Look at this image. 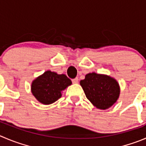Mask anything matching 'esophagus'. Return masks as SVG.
<instances>
[{"mask_svg":"<svg viewBox=\"0 0 146 146\" xmlns=\"http://www.w3.org/2000/svg\"><path fill=\"white\" fill-rule=\"evenodd\" d=\"M78 78H77V77H76V78H74V79H72V82L73 83H74V84H76V83H78Z\"/></svg>","mask_w":146,"mask_h":146,"instance_id":"obj_1","label":"esophagus"}]
</instances>
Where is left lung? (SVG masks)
Returning <instances> with one entry per match:
<instances>
[{
  "label": "left lung",
  "instance_id": "1",
  "mask_svg": "<svg viewBox=\"0 0 146 146\" xmlns=\"http://www.w3.org/2000/svg\"><path fill=\"white\" fill-rule=\"evenodd\" d=\"M86 97L94 106L101 110L110 108L117 101L120 87L115 79L107 75L90 73L80 81Z\"/></svg>",
  "mask_w": 146,
  "mask_h": 146
}]
</instances>
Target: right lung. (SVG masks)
Masks as SVG:
<instances>
[{
    "label": "right lung",
    "mask_w": 146,
    "mask_h": 146,
    "mask_svg": "<svg viewBox=\"0 0 146 146\" xmlns=\"http://www.w3.org/2000/svg\"><path fill=\"white\" fill-rule=\"evenodd\" d=\"M71 84L72 81L65 74L46 71L33 82L31 92L40 102L49 105L59 99L62 90Z\"/></svg>",
    "instance_id": "1"
}]
</instances>
